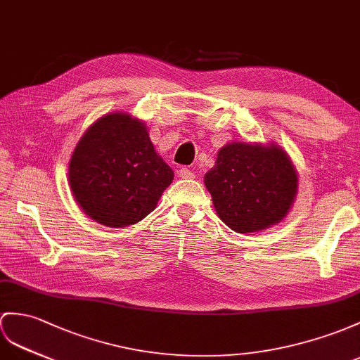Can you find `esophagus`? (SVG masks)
Wrapping results in <instances>:
<instances>
[{
	"label": "esophagus",
	"instance_id": "1",
	"mask_svg": "<svg viewBox=\"0 0 360 360\" xmlns=\"http://www.w3.org/2000/svg\"><path fill=\"white\" fill-rule=\"evenodd\" d=\"M179 175L181 179H185V180H189V179H194L195 175H194V172H192V169H189V168H181L180 171H179Z\"/></svg>",
	"mask_w": 360,
	"mask_h": 360
}]
</instances>
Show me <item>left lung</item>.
<instances>
[{
    "mask_svg": "<svg viewBox=\"0 0 360 360\" xmlns=\"http://www.w3.org/2000/svg\"><path fill=\"white\" fill-rule=\"evenodd\" d=\"M218 217L238 233L279 223L290 209L297 177L288 155L276 145L233 142L223 146L205 175Z\"/></svg>",
    "mask_w": 360,
    "mask_h": 360,
    "instance_id": "1",
    "label": "left lung"
}]
</instances>
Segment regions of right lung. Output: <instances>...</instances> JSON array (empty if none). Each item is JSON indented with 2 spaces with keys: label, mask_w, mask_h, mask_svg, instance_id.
Instances as JSON below:
<instances>
[{
  "label": "right lung",
  "mask_w": 360,
  "mask_h": 360,
  "mask_svg": "<svg viewBox=\"0 0 360 360\" xmlns=\"http://www.w3.org/2000/svg\"><path fill=\"white\" fill-rule=\"evenodd\" d=\"M172 179L145 125L124 112L96 120L79 140L68 166L77 205L108 227L143 220Z\"/></svg>",
  "instance_id": "obj_1"
}]
</instances>
